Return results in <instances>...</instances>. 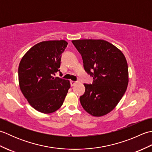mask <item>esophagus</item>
Returning <instances> with one entry per match:
<instances>
[{
  "label": "esophagus",
  "mask_w": 152,
  "mask_h": 152,
  "mask_svg": "<svg viewBox=\"0 0 152 152\" xmlns=\"http://www.w3.org/2000/svg\"><path fill=\"white\" fill-rule=\"evenodd\" d=\"M76 82L72 81V80H71V81H70V86H75V85H76Z\"/></svg>",
  "instance_id": "1"
}]
</instances>
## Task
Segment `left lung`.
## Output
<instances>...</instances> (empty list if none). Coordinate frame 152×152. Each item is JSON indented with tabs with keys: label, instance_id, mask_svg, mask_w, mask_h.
Listing matches in <instances>:
<instances>
[{
	"label": "left lung",
	"instance_id": "1",
	"mask_svg": "<svg viewBox=\"0 0 152 152\" xmlns=\"http://www.w3.org/2000/svg\"><path fill=\"white\" fill-rule=\"evenodd\" d=\"M72 42L81 54L84 69L93 78L86 84L80 97L85 110L95 117L104 115L115 107L127 90L128 65L121 50L104 40H75Z\"/></svg>",
	"mask_w": 152,
	"mask_h": 152
}]
</instances>
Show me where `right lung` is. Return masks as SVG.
<instances>
[{
    "mask_svg": "<svg viewBox=\"0 0 152 152\" xmlns=\"http://www.w3.org/2000/svg\"><path fill=\"white\" fill-rule=\"evenodd\" d=\"M67 44L63 40L41 42L19 63V84L23 95L32 107L44 114L57 110L70 88L69 80L54 76L60 71L61 54Z\"/></svg>",
    "mask_w": 152,
    "mask_h": 152,
    "instance_id": "1",
    "label": "right lung"
}]
</instances>
